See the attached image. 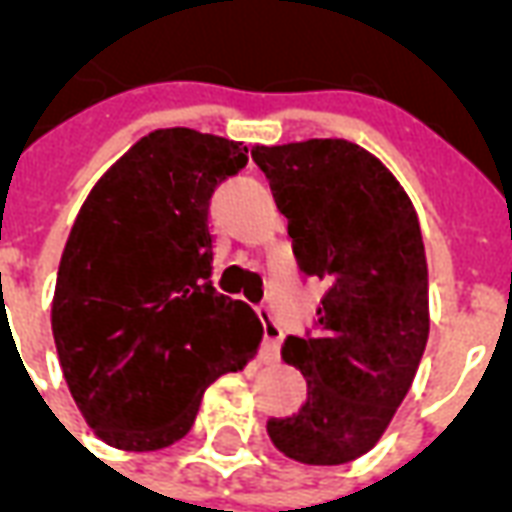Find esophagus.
Instances as JSON below:
<instances>
[{"label": "esophagus", "instance_id": "obj_1", "mask_svg": "<svg viewBox=\"0 0 512 512\" xmlns=\"http://www.w3.org/2000/svg\"><path fill=\"white\" fill-rule=\"evenodd\" d=\"M260 315H263V354L260 356H263V362H277L279 348H282V329L268 310H263Z\"/></svg>", "mask_w": 512, "mask_h": 512}]
</instances>
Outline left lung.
Returning <instances> with one entry per match:
<instances>
[{"instance_id":"obj_1","label":"left lung","mask_w":512,"mask_h":512,"mask_svg":"<svg viewBox=\"0 0 512 512\" xmlns=\"http://www.w3.org/2000/svg\"><path fill=\"white\" fill-rule=\"evenodd\" d=\"M252 158L288 219L301 271L326 285L321 332L282 345L307 378V403L266 430L293 461L348 463L384 436L428 343L417 211L384 161L348 139L255 145Z\"/></svg>"}]
</instances>
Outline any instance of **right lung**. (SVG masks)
<instances>
[{
	"mask_svg": "<svg viewBox=\"0 0 512 512\" xmlns=\"http://www.w3.org/2000/svg\"><path fill=\"white\" fill-rule=\"evenodd\" d=\"M249 147L156 128L98 178L62 249L51 332L84 422L109 447L164 450L208 384L255 359L263 323L211 285L208 200Z\"/></svg>",
	"mask_w": 512,
	"mask_h": 512,
	"instance_id": "add662e5",
	"label": "right lung"
}]
</instances>
